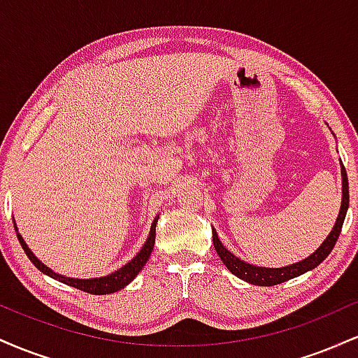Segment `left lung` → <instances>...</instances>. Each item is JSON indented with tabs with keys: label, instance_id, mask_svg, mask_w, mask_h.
I'll list each match as a JSON object with an SVG mask.
<instances>
[{
	"label": "left lung",
	"instance_id": "obj_1",
	"mask_svg": "<svg viewBox=\"0 0 358 358\" xmlns=\"http://www.w3.org/2000/svg\"><path fill=\"white\" fill-rule=\"evenodd\" d=\"M340 168H342V207H340L338 217H336L331 232L328 234L327 239L322 242V245H320L313 254H310V256L303 259V261L294 262V264H287L285 268H261V266L249 264V262L242 261V259L234 256L231 250L222 244L219 239V234H217L215 229L212 227L213 248H215L217 254H219L222 262L225 264V268L231 271L234 276L242 279V281H248L249 285L276 286L287 281V279L301 276V274L308 273V271L315 269L320 262H323L328 254L331 252L334 245L336 244V239H338L340 232H342L345 215H347V210H348V178H347V171H345L342 159H340Z\"/></svg>",
	"mask_w": 358,
	"mask_h": 358
}]
</instances>
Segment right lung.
Masks as SVG:
<instances>
[{
	"label": "right lung",
	"instance_id": "1",
	"mask_svg": "<svg viewBox=\"0 0 358 358\" xmlns=\"http://www.w3.org/2000/svg\"><path fill=\"white\" fill-rule=\"evenodd\" d=\"M158 219H159V215H156L155 220H153V224H151L150 236H148L146 242H145V244H143V248L139 249V252L136 254V256L131 259V261L127 262V264L122 266V268H119L117 271H114V273L108 274V276L90 278V279L67 278V276H64V274H59V273H55V271H52L50 268H48V266H45L43 262L40 261V259L36 257L34 252H31V249L27 245V242H24V239L22 237V234L18 232V227H16V222L15 220H13V224H15L16 237H18V241H20V244H22L24 254H27L28 259H30V261L34 262L36 269L42 271V273L47 274V276L57 279V281L64 282V285L77 287V289L85 291V293H90V294H110V293H116V291L122 289V287H126L127 285H129V282L138 276L139 271L143 269V266H145L146 262H148V259H150V256H151V250H153V248H155L156 224H158Z\"/></svg>",
	"mask_w": 358,
	"mask_h": 358
}]
</instances>
